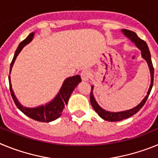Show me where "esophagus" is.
Returning <instances> with one entry per match:
<instances>
[{
	"label": "esophagus",
	"mask_w": 158,
	"mask_h": 158,
	"mask_svg": "<svg viewBox=\"0 0 158 158\" xmlns=\"http://www.w3.org/2000/svg\"><path fill=\"white\" fill-rule=\"evenodd\" d=\"M91 76V73L88 69H84L81 73V77L82 81H88Z\"/></svg>",
	"instance_id": "34e87169"
}]
</instances>
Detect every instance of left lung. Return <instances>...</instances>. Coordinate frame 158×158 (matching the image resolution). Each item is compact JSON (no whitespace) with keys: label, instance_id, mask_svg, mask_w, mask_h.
Masks as SVG:
<instances>
[{"label":"left lung","instance_id":"left-lung-1","mask_svg":"<svg viewBox=\"0 0 158 158\" xmlns=\"http://www.w3.org/2000/svg\"><path fill=\"white\" fill-rule=\"evenodd\" d=\"M123 32L124 33V35L126 36H127L130 40L132 42L135 43V45L139 47L141 50V52H142V58H144L146 61V62L148 63L149 65V68H150V75H151V84H150V89L148 90L147 95L146 96L143 100L141 102L140 104L138 106H136L135 107L132 108L131 110H128V111H121V112H110V111H107L105 110L102 109L101 107L97 104L96 101L95 100L94 97H93V87H92L91 89V93H90V103H91L92 106H93V109L95 110L97 114L101 117L103 119L106 121H110V122H116V121H121L123 119H125V118H127L129 117L132 116L135 114H136L139 110L142 108L144 104H146V100H147L148 97H149V95H150V92H151L152 87H153V74H154V69H153V63H152L151 61V55H150V50H149V47H148L147 44H146V42L144 40H141L139 36L137 35L136 33L132 31L127 30V29H123Z\"/></svg>","mask_w":158,"mask_h":158}]
</instances>
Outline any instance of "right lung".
Listing matches in <instances>:
<instances>
[{"mask_svg": "<svg viewBox=\"0 0 158 158\" xmlns=\"http://www.w3.org/2000/svg\"><path fill=\"white\" fill-rule=\"evenodd\" d=\"M33 36H34V33H31L24 40H23L21 43H19V45L18 46L15 54H14L12 62H11L9 73L11 72L14 62H15V60H16L19 53L21 51V50L25 45H27V43L31 41ZM8 81H9V88H10L11 95H12V97L16 107L24 115L30 117L32 119H35V120L39 121V122L49 123L55 120L58 117L61 116L62 111L65 108V105L67 104V102L69 100V96L72 94L73 91L74 90L75 87L81 81V77L79 75L68 77L64 81L58 94L57 95L56 97L52 101L50 102L49 104H46L45 106H40V107H35V108H27V107H23L21 104H19L17 99L16 98L15 95H14L13 91H12L10 76H8Z\"/></svg>", "mask_w": 158, "mask_h": 158, "instance_id": "right-lung-1", "label": "right lung"}]
</instances>
